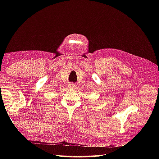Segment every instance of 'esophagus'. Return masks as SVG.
I'll return each mask as SVG.
<instances>
[{
  "instance_id": "34e87169",
  "label": "esophagus",
  "mask_w": 159,
  "mask_h": 159,
  "mask_svg": "<svg viewBox=\"0 0 159 159\" xmlns=\"http://www.w3.org/2000/svg\"><path fill=\"white\" fill-rule=\"evenodd\" d=\"M69 87L70 88H74V87H75V85H74V83H70L69 85Z\"/></svg>"
}]
</instances>
